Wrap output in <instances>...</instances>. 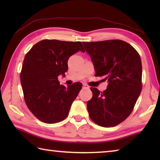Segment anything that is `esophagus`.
<instances>
[{
    "label": "esophagus",
    "mask_w": 160,
    "mask_h": 160,
    "mask_svg": "<svg viewBox=\"0 0 160 160\" xmlns=\"http://www.w3.org/2000/svg\"><path fill=\"white\" fill-rule=\"evenodd\" d=\"M89 88H90L89 85H87V84H83V89H89Z\"/></svg>",
    "instance_id": "1"
}]
</instances>
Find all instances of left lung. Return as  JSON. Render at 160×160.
Masks as SVG:
<instances>
[{"mask_svg":"<svg viewBox=\"0 0 160 160\" xmlns=\"http://www.w3.org/2000/svg\"><path fill=\"white\" fill-rule=\"evenodd\" d=\"M90 56L95 76H105L107 89L91 88L92 98L87 102L92 121L102 127H113L128 117L142 88L139 53L122 40L82 42Z\"/></svg>","mask_w":160,"mask_h":160,"instance_id":"1","label":"left lung"}]
</instances>
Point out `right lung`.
Returning <instances> with one entry per match:
<instances>
[{
    "mask_svg": "<svg viewBox=\"0 0 160 160\" xmlns=\"http://www.w3.org/2000/svg\"><path fill=\"white\" fill-rule=\"evenodd\" d=\"M79 51L85 52L80 42L44 39L27 53L20 72L24 99L42 122L56 123L68 115L82 85L75 82L65 87L60 85L58 77L64 76L70 56Z\"/></svg>",
    "mask_w": 160,
    "mask_h": 160,
    "instance_id": "add662e5",
    "label": "right lung"
}]
</instances>
